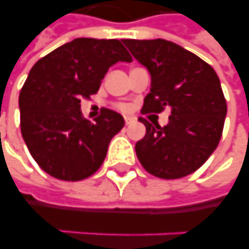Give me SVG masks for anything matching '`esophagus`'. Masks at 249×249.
<instances>
[{
	"instance_id": "1",
	"label": "esophagus",
	"mask_w": 249,
	"mask_h": 249,
	"mask_svg": "<svg viewBox=\"0 0 249 249\" xmlns=\"http://www.w3.org/2000/svg\"><path fill=\"white\" fill-rule=\"evenodd\" d=\"M124 122H126V124H131V123H134V122H137V116L126 115L124 116Z\"/></svg>"
}]
</instances>
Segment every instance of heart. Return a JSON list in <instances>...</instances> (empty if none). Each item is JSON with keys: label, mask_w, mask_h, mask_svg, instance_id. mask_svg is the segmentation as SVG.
<instances>
[{"label": "heart", "mask_w": 249, "mask_h": 249, "mask_svg": "<svg viewBox=\"0 0 249 249\" xmlns=\"http://www.w3.org/2000/svg\"><path fill=\"white\" fill-rule=\"evenodd\" d=\"M118 108H119V110H122V111H126V110H127V106H126V105H118Z\"/></svg>", "instance_id": "1"}]
</instances>
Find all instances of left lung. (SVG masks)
Segmentation results:
<instances>
[{
	"label": "left lung",
	"instance_id": "obj_1",
	"mask_svg": "<svg viewBox=\"0 0 249 249\" xmlns=\"http://www.w3.org/2000/svg\"><path fill=\"white\" fill-rule=\"evenodd\" d=\"M151 77L142 112L170 108L166 126H153L141 118L146 135L135 151L153 176L174 179L196 172L217 147L227 102L220 79L211 65L163 38L123 40Z\"/></svg>",
	"mask_w": 249,
	"mask_h": 249
}]
</instances>
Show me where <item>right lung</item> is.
Listing matches in <instances>:
<instances>
[{
  "mask_svg": "<svg viewBox=\"0 0 249 249\" xmlns=\"http://www.w3.org/2000/svg\"><path fill=\"white\" fill-rule=\"evenodd\" d=\"M118 61H133L123 40L80 37L32 67L18 99L21 134L35 161L49 176L80 181L102 166L124 119L103 108L89 122L82 116L80 99L98 92L108 68Z\"/></svg>",
  "mask_w": 249,
  "mask_h": 249,
  "instance_id": "right-lung-1",
  "label": "right lung"
}]
</instances>
